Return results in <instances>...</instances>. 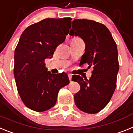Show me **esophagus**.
Wrapping results in <instances>:
<instances>
[{"instance_id":"34e87169","label":"esophagus","mask_w":133,"mask_h":133,"mask_svg":"<svg viewBox=\"0 0 133 133\" xmlns=\"http://www.w3.org/2000/svg\"><path fill=\"white\" fill-rule=\"evenodd\" d=\"M68 78H69V79H70V81L71 82V74H68Z\"/></svg>"}]
</instances>
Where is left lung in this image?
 Wrapping results in <instances>:
<instances>
[{"label":"left lung","instance_id":"8db88e82","mask_svg":"<svg viewBox=\"0 0 133 133\" xmlns=\"http://www.w3.org/2000/svg\"><path fill=\"white\" fill-rule=\"evenodd\" d=\"M69 35L79 37L85 43L79 64L93 67L89 79L72 76L71 80L80 86L74 95L75 104L82 111L95 114L108 104L116 88L119 70L116 44L107 26L94 21L75 19Z\"/></svg>","mask_w":133,"mask_h":133}]
</instances>
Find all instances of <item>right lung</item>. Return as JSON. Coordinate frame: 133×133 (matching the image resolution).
<instances>
[{
	"label": "right lung",
	"instance_id": "1",
	"mask_svg": "<svg viewBox=\"0 0 133 133\" xmlns=\"http://www.w3.org/2000/svg\"><path fill=\"white\" fill-rule=\"evenodd\" d=\"M71 18H45L23 32L15 51L14 76L18 94L26 107L43 112L56 103L62 88L69 84L67 74H51L45 59L65 41Z\"/></svg>",
	"mask_w": 133,
	"mask_h": 133
}]
</instances>
